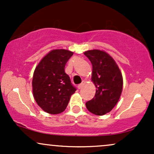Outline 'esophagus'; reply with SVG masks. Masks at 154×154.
Segmentation results:
<instances>
[{"mask_svg":"<svg viewBox=\"0 0 154 154\" xmlns=\"http://www.w3.org/2000/svg\"><path fill=\"white\" fill-rule=\"evenodd\" d=\"M85 81L83 80L82 82V83H81V84H79V85H78V89H82V88L83 87V85H85Z\"/></svg>","mask_w":154,"mask_h":154,"instance_id":"obj_1","label":"esophagus"}]
</instances>
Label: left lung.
I'll return each instance as SVG.
<instances>
[{
  "instance_id": "left-lung-1",
  "label": "left lung",
  "mask_w": 154,
  "mask_h": 154,
  "mask_svg": "<svg viewBox=\"0 0 154 154\" xmlns=\"http://www.w3.org/2000/svg\"><path fill=\"white\" fill-rule=\"evenodd\" d=\"M93 65L92 82L96 92L94 98L85 103L90 112L102 116L110 112L119 101L123 78L114 59L104 51L90 50L84 53Z\"/></svg>"
}]
</instances>
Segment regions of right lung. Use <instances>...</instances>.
Here are the masks:
<instances>
[{"label":"right lung","instance_id":"1","mask_svg":"<svg viewBox=\"0 0 154 154\" xmlns=\"http://www.w3.org/2000/svg\"><path fill=\"white\" fill-rule=\"evenodd\" d=\"M73 54L65 49L52 50L35 68L32 82L33 96L39 106L48 114L63 112L76 91L64 70Z\"/></svg>","mask_w":154,"mask_h":154}]
</instances>
